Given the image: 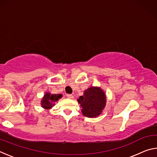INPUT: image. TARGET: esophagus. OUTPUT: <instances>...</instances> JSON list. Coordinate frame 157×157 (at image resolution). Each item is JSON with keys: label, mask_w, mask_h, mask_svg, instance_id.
Wrapping results in <instances>:
<instances>
[{"label": "esophagus", "mask_w": 157, "mask_h": 157, "mask_svg": "<svg viewBox=\"0 0 157 157\" xmlns=\"http://www.w3.org/2000/svg\"><path fill=\"white\" fill-rule=\"evenodd\" d=\"M66 96H67V98H69V99H73V95L71 94H67L66 95Z\"/></svg>", "instance_id": "34e87169"}]
</instances>
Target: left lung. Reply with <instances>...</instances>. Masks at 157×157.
I'll use <instances>...</instances> for the list:
<instances>
[{"instance_id": "8db88e82", "label": "left lung", "mask_w": 157, "mask_h": 157, "mask_svg": "<svg viewBox=\"0 0 157 157\" xmlns=\"http://www.w3.org/2000/svg\"><path fill=\"white\" fill-rule=\"evenodd\" d=\"M78 102L82 107V113L88 118H95L102 113L106 106L107 97L99 86H91L79 96Z\"/></svg>"}]
</instances>
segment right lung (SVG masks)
<instances>
[{"mask_svg": "<svg viewBox=\"0 0 157 157\" xmlns=\"http://www.w3.org/2000/svg\"><path fill=\"white\" fill-rule=\"evenodd\" d=\"M62 94H52L46 92L41 100V107L45 109H50L55 105V102L62 98Z\"/></svg>", "mask_w": 157, "mask_h": 157, "instance_id": "1", "label": "right lung"}]
</instances>
